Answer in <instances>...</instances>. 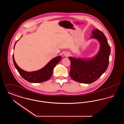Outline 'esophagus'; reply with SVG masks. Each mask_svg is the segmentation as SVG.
<instances>
[{
  "label": "esophagus",
  "mask_w": 124,
  "mask_h": 124,
  "mask_svg": "<svg viewBox=\"0 0 124 124\" xmlns=\"http://www.w3.org/2000/svg\"><path fill=\"white\" fill-rule=\"evenodd\" d=\"M70 55V53H68V52L65 53L64 54V56H65V57H68Z\"/></svg>",
  "instance_id": "obj_1"
}]
</instances>
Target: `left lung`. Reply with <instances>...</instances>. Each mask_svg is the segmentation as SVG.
Wrapping results in <instances>:
<instances>
[{
  "label": "left lung",
  "instance_id": "left-lung-1",
  "mask_svg": "<svg viewBox=\"0 0 124 124\" xmlns=\"http://www.w3.org/2000/svg\"><path fill=\"white\" fill-rule=\"evenodd\" d=\"M90 39L99 42L100 48L98 53L91 58H76L69 57L71 61L70 75L75 81L91 84L97 80L106 71L109 65L111 48L104 33L94 29Z\"/></svg>",
  "mask_w": 124,
  "mask_h": 124
}]
</instances>
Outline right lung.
<instances>
[{"mask_svg": "<svg viewBox=\"0 0 124 124\" xmlns=\"http://www.w3.org/2000/svg\"><path fill=\"white\" fill-rule=\"evenodd\" d=\"M17 41L15 43L14 49ZM12 58L14 66L22 77L25 80L29 82L36 83L46 81L52 77L53 68L55 65L59 62L62 58L61 56H57L51 60L46 65L41 69L38 71L31 72L24 71L21 69L19 67H18L15 61L13 54Z\"/></svg>", "mask_w": 124, "mask_h": 124, "instance_id": "obj_1", "label": "right lung"}]
</instances>
